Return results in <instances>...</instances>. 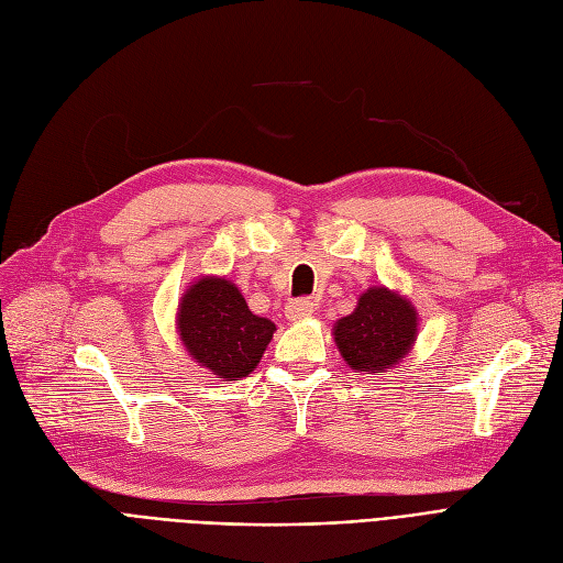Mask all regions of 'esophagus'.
<instances>
[{"label": "esophagus", "instance_id": "1", "mask_svg": "<svg viewBox=\"0 0 563 563\" xmlns=\"http://www.w3.org/2000/svg\"><path fill=\"white\" fill-rule=\"evenodd\" d=\"M313 310H316V303L310 299H295V301L287 303L285 313H287L289 320H303L308 316H313Z\"/></svg>", "mask_w": 563, "mask_h": 563}]
</instances>
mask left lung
Returning <instances> with one entry per match:
<instances>
[{"instance_id":"obj_1","label":"left lung","mask_w":563,"mask_h":563,"mask_svg":"<svg viewBox=\"0 0 563 563\" xmlns=\"http://www.w3.org/2000/svg\"><path fill=\"white\" fill-rule=\"evenodd\" d=\"M415 331V308L385 287H373L362 295L355 313L336 322L334 339L350 368L383 373L410 350Z\"/></svg>"}]
</instances>
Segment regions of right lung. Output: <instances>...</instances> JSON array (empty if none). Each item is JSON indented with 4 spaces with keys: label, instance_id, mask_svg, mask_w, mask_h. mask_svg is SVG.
I'll list each match as a JSON object with an SVG mask.
<instances>
[{
    "label": "right lung",
    "instance_id": "obj_1",
    "mask_svg": "<svg viewBox=\"0 0 563 563\" xmlns=\"http://www.w3.org/2000/svg\"><path fill=\"white\" fill-rule=\"evenodd\" d=\"M178 329L187 352L201 366L236 380L260 364L276 324L253 316L229 280L201 278L183 297Z\"/></svg>",
    "mask_w": 563,
    "mask_h": 563
}]
</instances>
